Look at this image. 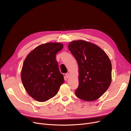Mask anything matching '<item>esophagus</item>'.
Masks as SVG:
<instances>
[{"instance_id": "esophagus-1", "label": "esophagus", "mask_w": 131, "mask_h": 131, "mask_svg": "<svg viewBox=\"0 0 131 131\" xmlns=\"http://www.w3.org/2000/svg\"><path fill=\"white\" fill-rule=\"evenodd\" d=\"M65 75H66V78L67 79H68V78H69L70 77V74L69 73H66V74H65Z\"/></svg>"}]
</instances>
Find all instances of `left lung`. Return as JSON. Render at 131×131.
Instances as JSON below:
<instances>
[{
	"label": "left lung",
	"mask_w": 131,
	"mask_h": 131,
	"mask_svg": "<svg viewBox=\"0 0 131 131\" xmlns=\"http://www.w3.org/2000/svg\"><path fill=\"white\" fill-rule=\"evenodd\" d=\"M68 49L79 66V86L75 95L87 101L99 99L112 82V63L106 52L94 43L73 41Z\"/></svg>",
	"instance_id": "left-lung-1"
}]
</instances>
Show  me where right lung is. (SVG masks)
Wrapping results in <instances>:
<instances>
[{"label": "right lung", "mask_w": 131, "mask_h": 131, "mask_svg": "<svg viewBox=\"0 0 131 131\" xmlns=\"http://www.w3.org/2000/svg\"><path fill=\"white\" fill-rule=\"evenodd\" d=\"M63 48L58 42L42 44L25 59L20 77L26 91L34 100L45 102L52 98L64 83L56 60L57 53Z\"/></svg>", "instance_id": "obj_1"}]
</instances>
